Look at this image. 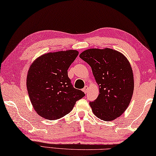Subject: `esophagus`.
I'll return each mask as SVG.
<instances>
[{
    "instance_id": "34e87169",
    "label": "esophagus",
    "mask_w": 156,
    "mask_h": 156,
    "mask_svg": "<svg viewBox=\"0 0 156 156\" xmlns=\"http://www.w3.org/2000/svg\"><path fill=\"white\" fill-rule=\"evenodd\" d=\"M88 86H85V87H84L83 89H82V90H83V92L84 93H86L88 92Z\"/></svg>"
}]
</instances>
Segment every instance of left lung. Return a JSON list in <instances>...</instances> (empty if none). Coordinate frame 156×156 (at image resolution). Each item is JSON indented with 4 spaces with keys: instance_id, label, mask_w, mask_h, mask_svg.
I'll return each mask as SVG.
<instances>
[{
    "instance_id": "8db88e82",
    "label": "left lung",
    "mask_w": 156,
    "mask_h": 156,
    "mask_svg": "<svg viewBox=\"0 0 156 156\" xmlns=\"http://www.w3.org/2000/svg\"><path fill=\"white\" fill-rule=\"evenodd\" d=\"M80 57L90 66L99 85L98 98L89 103L92 111L102 120H114L126 111L133 93V74L129 61L111 48H91L81 52Z\"/></svg>"
}]
</instances>
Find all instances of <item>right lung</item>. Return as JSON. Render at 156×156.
Listing matches in <instances>:
<instances>
[{
  "label": "right lung",
  "mask_w": 156,
  "mask_h": 156,
  "mask_svg": "<svg viewBox=\"0 0 156 156\" xmlns=\"http://www.w3.org/2000/svg\"><path fill=\"white\" fill-rule=\"evenodd\" d=\"M78 55L73 50L46 53L30 66L26 83L28 95L41 117L50 120L61 118L85 96L73 87L68 76V69Z\"/></svg>",
  "instance_id": "right-lung-1"
}]
</instances>
